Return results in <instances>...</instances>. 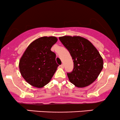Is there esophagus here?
<instances>
[{"label":"esophagus","instance_id":"esophagus-1","mask_svg":"<svg viewBox=\"0 0 120 120\" xmlns=\"http://www.w3.org/2000/svg\"><path fill=\"white\" fill-rule=\"evenodd\" d=\"M60 67H61V68H64V64H61V65H60Z\"/></svg>","mask_w":120,"mask_h":120}]
</instances>
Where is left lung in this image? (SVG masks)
<instances>
[{
  "instance_id": "8db88e82",
  "label": "left lung",
  "mask_w": 120,
  "mask_h": 120,
  "mask_svg": "<svg viewBox=\"0 0 120 120\" xmlns=\"http://www.w3.org/2000/svg\"><path fill=\"white\" fill-rule=\"evenodd\" d=\"M59 39L73 60V70L67 73L70 82L81 88L93 83L103 68V58L97 49L82 37L66 35L59 37Z\"/></svg>"
}]
</instances>
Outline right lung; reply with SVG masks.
<instances>
[{
  "label": "right lung",
  "instance_id": "right-lung-1",
  "mask_svg": "<svg viewBox=\"0 0 120 120\" xmlns=\"http://www.w3.org/2000/svg\"><path fill=\"white\" fill-rule=\"evenodd\" d=\"M57 41L55 37H43L29 45L19 62L20 73L29 84L42 88L51 81L57 70L56 54L51 49Z\"/></svg>",
  "mask_w": 120,
  "mask_h": 120
}]
</instances>
